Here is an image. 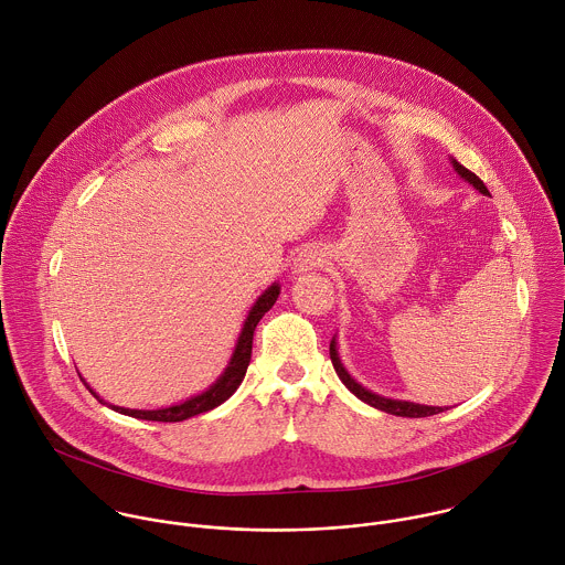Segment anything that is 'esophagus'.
<instances>
[{
	"label": "esophagus",
	"instance_id": "1",
	"mask_svg": "<svg viewBox=\"0 0 565 565\" xmlns=\"http://www.w3.org/2000/svg\"><path fill=\"white\" fill-rule=\"evenodd\" d=\"M326 264V253L319 250V248H303L297 257H295V266L292 270L297 275H303V273H310V270H317Z\"/></svg>",
	"mask_w": 565,
	"mask_h": 565
}]
</instances>
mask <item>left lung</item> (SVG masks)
<instances>
[{
  "label": "left lung",
  "mask_w": 565,
  "mask_h": 565,
  "mask_svg": "<svg viewBox=\"0 0 565 565\" xmlns=\"http://www.w3.org/2000/svg\"><path fill=\"white\" fill-rule=\"evenodd\" d=\"M451 164H454L456 173H458L462 180H467L469 184H473L482 195H491L489 189H487V184H484L473 171H469L467 167H462L456 158H451ZM330 359H332V365H334L339 379L343 381V385H345L359 401L367 403V405L374 407V409H381V412L392 414V416H403V418H425V416H434V414H440V412L447 409V407L443 409V407H431V405H418V403H409V401H394V398H385V396H379V394L365 390L361 383H356V381L350 376V372H348L345 365L341 363L339 350H337V337H332V341H330Z\"/></svg>",
  "instance_id": "obj_1"
}]
</instances>
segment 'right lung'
Returning a JSON list of instances; mask_svg holds the SVG:
<instances>
[{
  "label": "right lung",
  "instance_id": "obj_1",
  "mask_svg": "<svg viewBox=\"0 0 565 565\" xmlns=\"http://www.w3.org/2000/svg\"><path fill=\"white\" fill-rule=\"evenodd\" d=\"M279 290H281L279 284H273V286H268V288L257 297V301H255L253 308L248 310V317H246V321H244V326H242V332H239V337H237V343H235V350H233V354H231L228 365L224 367V372L220 374V379H217L206 392H202V394H198V396H191V398H186L184 403H178V405H171V407H162V409H127V407H118V405L105 403V401H103L100 396H96V392L89 390V385L85 383L87 390L92 392V396H94L100 405H105V407H109V409H114V412H118V414H122V416H131V418H140V420H153V423H182V420H186V418H193V416H198V414H204V412L215 409L217 405H222L224 401H228V398L235 394V390L239 387V383L244 381L246 370H248V363H250L255 328H257L259 319L275 306V301H277V297H279Z\"/></svg>",
  "mask_w": 565,
  "mask_h": 565
}]
</instances>
